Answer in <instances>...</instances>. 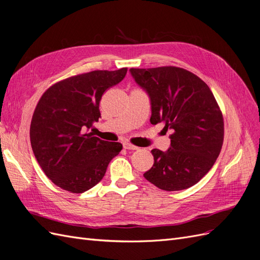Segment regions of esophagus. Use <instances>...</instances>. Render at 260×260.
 <instances>
[{
  "mask_svg": "<svg viewBox=\"0 0 260 260\" xmlns=\"http://www.w3.org/2000/svg\"><path fill=\"white\" fill-rule=\"evenodd\" d=\"M123 148H125V149H131V151H136V149H138V147H137L136 145L130 144V143H128V142L123 143Z\"/></svg>",
  "mask_w": 260,
  "mask_h": 260,
  "instance_id": "1",
  "label": "esophagus"
}]
</instances>
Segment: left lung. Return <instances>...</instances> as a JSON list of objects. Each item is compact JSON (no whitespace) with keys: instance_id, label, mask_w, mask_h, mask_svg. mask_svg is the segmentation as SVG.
<instances>
[{"instance_id":"left-lung-1","label":"left lung","mask_w":260,"mask_h":260,"mask_svg":"<svg viewBox=\"0 0 260 260\" xmlns=\"http://www.w3.org/2000/svg\"><path fill=\"white\" fill-rule=\"evenodd\" d=\"M151 99L152 124L170 131L167 152L152 149L153 167L144 178L164 191L191 187L214 166L224 136L222 113L209 86L186 69L131 68Z\"/></svg>"}]
</instances>
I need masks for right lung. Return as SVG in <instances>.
<instances>
[{"mask_svg":"<svg viewBox=\"0 0 260 260\" xmlns=\"http://www.w3.org/2000/svg\"><path fill=\"white\" fill-rule=\"evenodd\" d=\"M127 70L69 77L51 85L39 100L30 124L31 147L46 177L62 190L77 194L90 190L122 149L119 142L103 141L88 130L101 117L103 94Z\"/></svg>","mask_w":260,"mask_h":260,"instance_id":"right-lung-1","label":"right lung"}]
</instances>
